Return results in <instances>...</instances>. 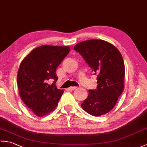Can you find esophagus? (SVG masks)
Segmentation results:
<instances>
[{
    "mask_svg": "<svg viewBox=\"0 0 147 147\" xmlns=\"http://www.w3.org/2000/svg\"><path fill=\"white\" fill-rule=\"evenodd\" d=\"M76 88H77L76 86H71V87L69 88V90H71V91H73V90H76Z\"/></svg>",
    "mask_w": 147,
    "mask_h": 147,
    "instance_id": "34e87169",
    "label": "esophagus"
}]
</instances>
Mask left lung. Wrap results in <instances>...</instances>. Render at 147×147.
<instances>
[{
	"label": "left lung",
	"instance_id": "left-lung-1",
	"mask_svg": "<svg viewBox=\"0 0 147 147\" xmlns=\"http://www.w3.org/2000/svg\"><path fill=\"white\" fill-rule=\"evenodd\" d=\"M74 49L83 57L97 75V88L90 90L81 107L88 113L98 117L110 111L124 89L125 65L121 54L111 43L91 39L77 44Z\"/></svg>",
	"mask_w": 147,
	"mask_h": 147
}]
</instances>
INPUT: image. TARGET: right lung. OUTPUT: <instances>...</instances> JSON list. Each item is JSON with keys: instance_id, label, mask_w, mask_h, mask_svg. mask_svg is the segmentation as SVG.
Instances as JSON below:
<instances>
[{"instance_id": "1", "label": "right lung", "mask_w": 147, "mask_h": 147, "mask_svg": "<svg viewBox=\"0 0 147 147\" xmlns=\"http://www.w3.org/2000/svg\"><path fill=\"white\" fill-rule=\"evenodd\" d=\"M68 46L42 45L33 49L20 64L18 73L19 95L37 117L48 115L57 107L64 91L56 86V69L68 53ZM53 80L52 84H49Z\"/></svg>"}]
</instances>
